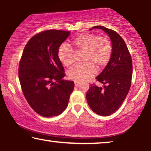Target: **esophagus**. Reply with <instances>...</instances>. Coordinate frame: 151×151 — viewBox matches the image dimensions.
<instances>
[{"label":"esophagus","instance_id":"1","mask_svg":"<svg viewBox=\"0 0 151 151\" xmlns=\"http://www.w3.org/2000/svg\"><path fill=\"white\" fill-rule=\"evenodd\" d=\"M74 84H75V86H78V85H79L80 82H78V81H75V82H74Z\"/></svg>","mask_w":151,"mask_h":151}]
</instances>
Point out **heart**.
Returning a JSON list of instances; mask_svg holds the SVG:
<instances>
[{
    "label": "heart",
    "mask_w": 151,
    "mask_h": 151,
    "mask_svg": "<svg viewBox=\"0 0 151 151\" xmlns=\"http://www.w3.org/2000/svg\"><path fill=\"white\" fill-rule=\"evenodd\" d=\"M72 47L76 51H84L82 61L85 63L74 66L67 72L69 79L75 81H84L93 77L98 70L106 67L112 55L111 41L97 34H84L74 39ZM58 56L60 63L65 67H69L74 62L73 51L69 45L63 43L58 51Z\"/></svg>",
    "instance_id": "heart-1"
}]
</instances>
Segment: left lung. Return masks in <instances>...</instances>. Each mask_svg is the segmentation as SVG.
<instances>
[{
    "label": "left lung",
    "instance_id": "8db88e82",
    "mask_svg": "<svg viewBox=\"0 0 151 151\" xmlns=\"http://www.w3.org/2000/svg\"><path fill=\"white\" fill-rule=\"evenodd\" d=\"M106 33L112 42V55L104 70L96 78L103 87L91 85L86 97L91 109L96 114L109 116L122 104L131 84L133 66L131 56L122 37L103 26L93 27Z\"/></svg>",
    "mask_w": 151,
    "mask_h": 151
}]
</instances>
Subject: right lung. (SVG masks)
Masks as SVG:
<instances>
[{
  "label": "right lung",
  "instance_id": "right-lung-1",
  "mask_svg": "<svg viewBox=\"0 0 151 151\" xmlns=\"http://www.w3.org/2000/svg\"><path fill=\"white\" fill-rule=\"evenodd\" d=\"M70 32L47 30L27 43L19 64L22 91L30 106L41 116L61 114L67 108L74 82L63 80L65 74L58 56Z\"/></svg>",
  "mask_w": 151,
  "mask_h": 151
}]
</instances>
